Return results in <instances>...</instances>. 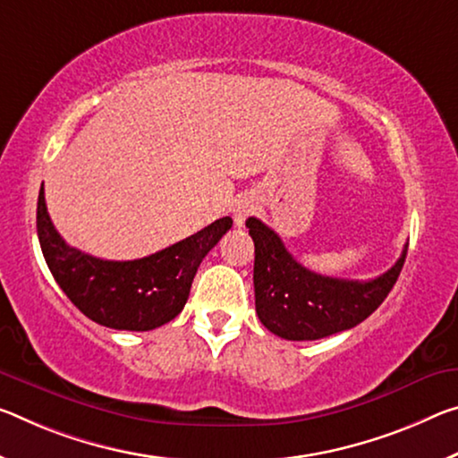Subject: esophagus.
Instances as JSON below:
<instances>
[{
	"instance_id": "obj_1",
	"label": "esophagus",
	"mask_w": 458,
	"mask_h": 458,
	"mask_svg": "<svg viewBox=\"0 0 458 458\" xmlns=\"http://www.w3.org/2000/svg\"><path fill=\"white\" fill-rule=\"evenodd\" d=\"M257 206H255V199L250 198V195H241L234 201V206H232V216H234V224L238 228L244 226L246 217L252 216V212H255Z\"/></svg>"
}]
</instances>
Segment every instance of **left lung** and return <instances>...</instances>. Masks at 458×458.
Segmentation results:
<instances>
[{
  "mask_svg": "<svg viewBox=\"0 0 458 458\" xmlns=\"http://www.w3.org/2000/svg\"><path fill=\"white\" fill-rule=\"evenodd\" d=\"M255 242V306L268 332L285 340H318L367 320L394 289L408 244L397 263L371 281L326 277L297 263L281 238L257 217L246 220Z\"/></svg>",
  "mask_w": 458,
  "mask_h": 458,
  "instance_id": "obj_1",
  "label": "left lung"
}]
</instances>
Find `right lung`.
<instances>
[{"label": "right lung", "instance_id": "add662e5", "mask_svg": "<svg viewBox=\"0 0 458 458\" xmlns=\"http://www.w3.org/2000/svg\"><path fill=\"white\" fill-rule=\"evenodd\" d=\"M36 228L50 273L72 306L106 328L147 332L181 314L198 267L232 228V217H220L150 257L104 260L63 241L50 222L45 187H40Z\"/></svg>", "mask_w": 458, "mask_h": 458}]
</instances>
